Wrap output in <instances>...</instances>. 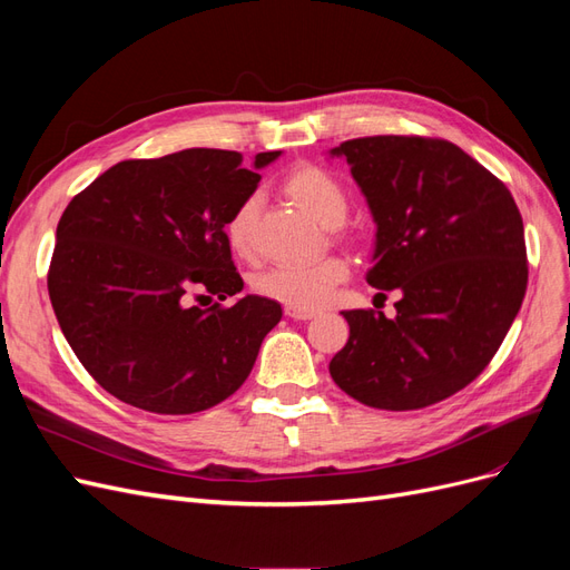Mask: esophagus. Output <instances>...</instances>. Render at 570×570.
<instances>
[{
    "label": "esophagus",
    "mask_w": 570,
    "mask_h": 570,
    "mask_svg": "<svg viewBox=\"0 0 570 570\" xmlns=\"http://www.w3.org/2000/svg\"><path fill=\"white\" fill-rule=\"evenodd\" d=\"M285 314L295 321H308L316 316L314 308H302V306H285Z\"/></svg>",
    "instance_id": "1"
}]
</instances>
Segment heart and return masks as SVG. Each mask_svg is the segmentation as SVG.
<instances>
[{"instance_id": "heart-1", "label": "heart", "mask_w": 570, "mask_h": 570, "mask_svg": "<svg viewBox=\"0 0 570 570\" xmlns=\"http://www.w3.org/2000/svg\"><path fill=\"white\" fill-rule=\"evenodd\" d=\"M285 193L295 199L304 212L312 214L323 228L340 230L344 218L350 214V195L344 185L327 174L325 168L304 164L297 166L285 178ZM262 197L258 193L247 195L239 202L226 220L228 247L243 258L254 254V223ZM350 266L342 256L327 254L308 264H285L262 271L254 278V289L258 295L281 302L285 306L316 308L331 299L333 289L347 278Z\"/></svg>"}]
</instances>
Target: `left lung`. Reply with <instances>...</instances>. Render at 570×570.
<instances>
[{
    "label": "left lung",
    "instance_id": "obj_1",
    "mask_svg": "<svg viewBox=\"0 0 570 570\" xmlns=\"http://www.w3.org/2000/svg\"><path fill=\"white\" fill-rule=\"evenodd\" d=\"M331 154L347 159L377 226L366 281L400 292L394 318L342 312L350 340L331 361L333 381L373 409L438 404L485 371L523 304L519 206L485 166L438 137H356Z\"/></svg>",
    "mask_w": 570,
    "mask_h": 570
}]
</instances>
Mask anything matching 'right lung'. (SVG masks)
Here are the masks:
<instances>
[{"mask_svg":"<svg viewBox=\"0 0 570 570\" xmlns=\"http://www.w3.org/2000/svg\"><path fill=\"white\" fill-rule=\"evenodd\" d=\"M228 149H183L128 159L78 193L57 226L47 289L61 333L116 400L183 416L228 400L252 373L278 302L247 295L226 220L252 195L258 168Z\"/></svg>","mask_w":570,"mask_h":570,"instance_id":"1","label":"right lung"}]
</instances>
